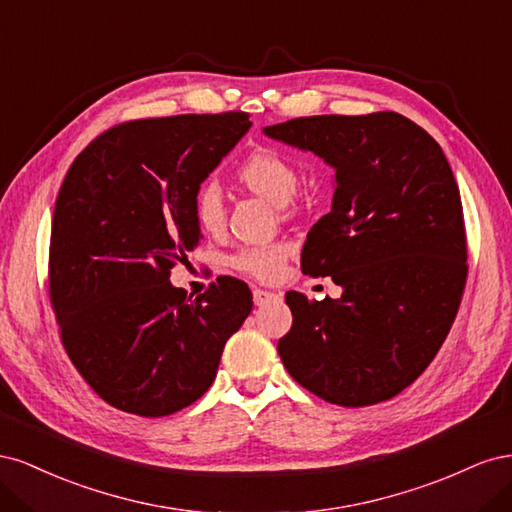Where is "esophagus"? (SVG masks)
<instances>
[{
	"label": "esophagus",
	"mask_w": 512,
	"mask_h": 512,
	"mask_svg": "<svg viewBox=\"0 0 512 512\" xmlns=\"http://www.w3.org/2000/svg\"><path fill=\"white\" fill-rule=\"evenodd\" d=\"M273 301H280V294L269 292V290H262V288H256V290H254V303H256L258 307L267 305V303H273Z\"/></svg>",
	"instance_id": "1"
}]
</instances>
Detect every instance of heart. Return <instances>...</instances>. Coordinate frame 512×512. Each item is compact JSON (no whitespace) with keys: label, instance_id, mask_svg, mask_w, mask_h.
<instances>
[{"label":"heart","instance_id":"b5f03b06","mask_svg":"<svg viewBox=\"0 0 512 512\" xmlns=\"http://www.w3.org/2000/svg\"><path fill=\"white\" fill-rule=\"evenodd\" d=\"M237 177L247 190L267 198L275 207H286L299 190V170L284 153L275 149H256L247 156ZM192 215L200 230L215 232L224 222L222 190L213 181L200 185L192 198ZM288 247L284 243L243 247L232 256V267L256 277V280H275L282 271Z\"/></svg>","mask_w":512,"mask_h":512}]
</instances>
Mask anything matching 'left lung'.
<instances>
[{"label": "left lung", "mask_w": 512, "mask_h": 512, "mask_svg": "<svg viewBox=\"0 0 512 512\" xmlns=\"http://www.w3.org/2000/svg\"><path fill=\"white\" fill-rule=\"evenodd\" d=\"M262 132L335 170L331 211L307 232L301 267L331 275L342 297L286 292L284 367L337 406L391 399L438 354L466 286L461 196L444 151L399 113L299 117Z\"/></svg>", "instance_id": "obj_1"}]
</instances>
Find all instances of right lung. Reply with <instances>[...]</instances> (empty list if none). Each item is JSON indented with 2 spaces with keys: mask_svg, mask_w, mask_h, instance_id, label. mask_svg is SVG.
<instances>
[{
  "mask_svg": "<svg viewBox=\"0 0 512 512\" xmlns=\"http://www.w3.org/2000/svg\"><path fill=\"white\" fill-rule=\"evenodd\" d=\"M250 128L245 113L121 123L61 183L51 301L70 361L113 408L166 416L194 404L252 312V292L235 277L194 301L168 280L203 239L194 192Z\"/></svg>",
  "mask_w": 512,
  "mask_h": 512,
  "instance_id": "add662e5",
  "label": "right lung"
}]
</instances>
